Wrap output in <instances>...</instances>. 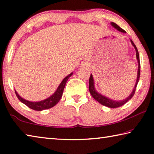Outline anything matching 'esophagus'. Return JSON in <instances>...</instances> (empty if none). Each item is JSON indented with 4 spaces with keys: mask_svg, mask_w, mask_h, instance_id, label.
<instances>
[{
    "mask_svg": "<svg viewBox=\"0 0 154 154\" xmlns=\"http://www.w3.org/2000/svg\"><path fill=\"white\" fill-rule=\"evenodd\" d=\"M79 65L80 66H85V65H86V63H85L84 60H81L79 62Z\"/></svg>",
    "mask_w": 154,
    "mask_h": 154,
    "instance_id": "34e87169",
    "label": "esophagus"
}]
</instances>
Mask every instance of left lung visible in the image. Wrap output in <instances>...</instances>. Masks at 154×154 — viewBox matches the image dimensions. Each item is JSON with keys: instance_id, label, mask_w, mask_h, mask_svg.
<instances>
[{"instance_id": "8db88e82", "label": "left lung", "mask_w": 154, "mask_h": 154, "mask_svg": "<svg viewBox=\"0 0 154 154\" xmlns=\"http://www.w3.org/2000/svg\"><path fill=\"white\" fill-rule=\"evenodd\" d=\"M111 24L115 28H116V29H117L119 31H120V32H124V33L126 32H125L124 30H123L122 28H121L118 25L115 24L114 22H111ZM130 41H131V43L132 44V45L134 46L135 50H136V56H137V61H138V64H139V67H138L137 79L136 83H135V85L134 87L133 90H132V93L130 94V95L128 96V97H127L126 99H124V100H123L116 101V100H111V99L106 97V96H104L102 94H99L98 92H96V90H95L94 82L93 76H92V74L90 75V79H89V90H90V92L91 94V95H92V97L94 98L96 100H97L99 103H100L101 105L107 106V107H109V108H118V107H119V106L124 105V104H126L128 102V101L130 100V99L132 98V96H133L134 94L135 90H136V88H137V83L139 81L140 72V59H139V51H138V49L137 48L136 45H135L134 43H133V41H132L131 39H130Z\"/></svg>"}]
</instances>
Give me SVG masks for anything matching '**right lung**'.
<instances>
[{
	"instance_id": "add662e5",
	"label": "right lung",
	"mask_w": 154,
	"mask_h": 154,
	"mask_svg": "<svg viewBox=\"0 0 154 154\" xmlns=\"http://www.w3.org/2000/svg\"><path fill=\"white\" fill-rule=\"evenodd\" d=\"M72 75V72L71 74H69L68 76H66L64 79L62 81L60 84L59 85L58 88H57V90L54 94H53L51 96H49V98L45 99V100L38 101V102H31V101H28L25 100L23 98L21 97V96L18 94L16 91L15 90V94H16L17 97L18 99L22 102L24 103V105H26L28 107L33 109V110L35 111H43L45 110V109H50L53 107L54 106H55L57 103L59 102V100H60V98L62 96V93H63V91L64 89L65 85H66V82L69 79V78Z\"/></svg>"
}]
</instances>
